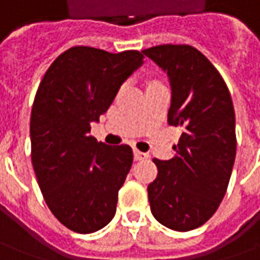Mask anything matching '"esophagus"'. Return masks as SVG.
Returning <instances> with one entry per match:
<instances>
[{
    "instance_id": "obj_1",
    "label": "esophagus",
    "mask_w": 260,
    "mask_h": 260,
    "mask_svg": "<svg viewBox=\"0 0 260 260\" xmlns=\"http://www.w3.org/2000/svg\"><path fill=\"white\" fill-rule=\"evenodd\" d=\"M134 158H135L137 161H142V159L148 158V154H145V152H141V151H138V149H134Z\"/></svg>"
}]
</instances>
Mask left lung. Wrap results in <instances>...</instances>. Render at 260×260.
I'll return each instance as SVG.
<instances>
[{
    "instance_id": "1",
    "label": "left lung",
    "mask_w": 260,
    "mask_h": 260,
    "mask_svg": "<svg viewBox=\"0 0 260 260\" xmlns=\"http://www.w3.org/2000/svg\"><path fill=\"white\" fill-rule=\"evenodd\" d=\"M142 53L167 73L168 123L183 128L175 157L154 159L151 213L166 228L188 232L210 219L228 190L236 157L233 102L219 72L191 46L162 44Z\"/></svg>"
}]
</instances>
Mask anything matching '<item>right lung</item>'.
I'll return each instance as SVG.
<instances>
[{"label": "right lung", "mask_w": 260, "mask_h": 260, "mask_svg": "<svg viewBox=\"0 0 260 260\" xmlns=\"http://www.w3.org/2000/svg\"><path fill=\"white\" fill-rule=\"evenodd\" d=\"M142 64L137 50L115 54L77 46L51 63L39 86L30 119L32 167L49 209L73 232L101 230L116 213L132 148L98 142L89 132Z\"/></svg>", "instance_id": "right-lung-1"}]
</instances>
